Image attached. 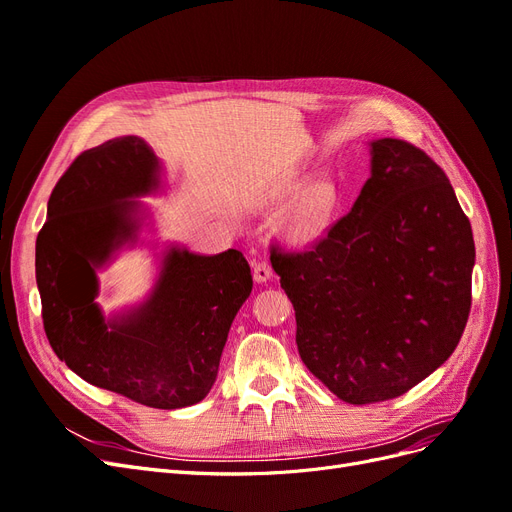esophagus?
<instances>
[{
  "mask_svg": "<svg viewBox=\"0 0 512 512\" xmlns=\"http://www.w3.org/2000/svg\"><path fill=\"white\" fill-rule=\"evenodd\" d=\"M252 273H254V280L258 284H262V282H269L271 280L273 269H271V265H269L267 260H254L252 262Z\"/></svg>",
  "mask_w": 512,
  "mask_h": 512,
  "instance_id": "1",
  "label": "esophagus"
}]
</instances>
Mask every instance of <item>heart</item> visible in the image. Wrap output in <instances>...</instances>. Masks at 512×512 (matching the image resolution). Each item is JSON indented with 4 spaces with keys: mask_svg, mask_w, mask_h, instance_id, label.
<instances>
[{
    "mask_svg": "<svg viewBox=\"0 0 512 512\" xmlns=\"http://www.w3.org/2000/svg\"><path fill=\"white\" fill-rule=\"evenodd\" d=\"M305 183L307 177L290 175L277 185L273 198L288 200L298 194L305 187ZM339 207H342V194H339L333 179L322 177L309 183L306 190L294 198V203L284 213L280 222L282 237L294 245H309L320 241L335 224Z\"/></svg>",
    "mask_w": 512,
    "mask_h": 512,
    "instance_id": "1",
    "label": "heart"
}]
</instances>
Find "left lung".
Here are the masks:
<instances>
[{"label": "left lung", "instance_id": "obj_1", "mask_svg": "<svg viewBox=\"0 0 512 512\" xmlns=\"http://www.w3.org/2000/svg\"><path fill=\"white\" fill-rule=\"evenodd\" d=\"M472 226L444 170L399 138L307 252L271 245L307 369L346 404L408 393L457 348L472 305Z\"/></svg>", "mask_w": 512, "mask_h": 512}]
</instances>
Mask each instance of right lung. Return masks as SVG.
<instances>
[{
	"instance_id": "obj_1",
	"label": "right lung",
	"mask_w": 512,
	"mask_h": 512,
	"mask_svg": "<svg viewBox=\"0 0 512 512\" xmlns=\"http://www.w3.org/2000/svg\"><path fill=\"white\" fill-rule=\"evenodd\" d=\"M160 162L143 138L121 136L76 158L49 198L36 239L42 322L61 361L85 382L136 404H198L218 378L230 324L252 292L239 250L170 247L151 297L104 320L96 269L141 226L136 196L156 192Z\"/></svg>"
}]
</instances>
